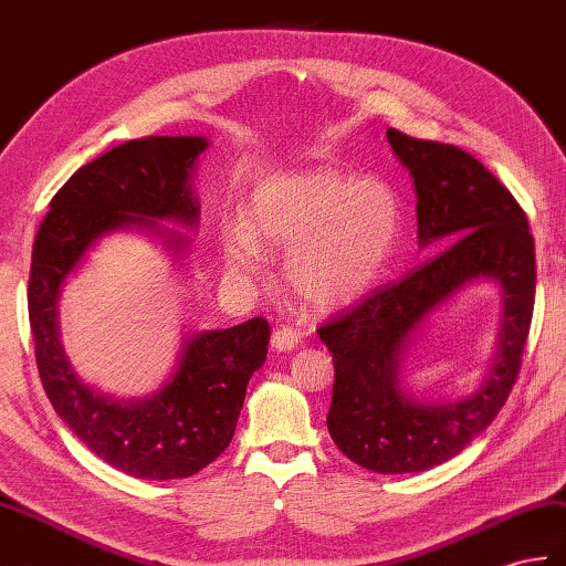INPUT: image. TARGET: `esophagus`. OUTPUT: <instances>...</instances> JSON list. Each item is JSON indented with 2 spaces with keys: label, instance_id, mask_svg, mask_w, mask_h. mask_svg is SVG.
Here are the masks:
<instances>
[{
  "label": "esophagus",
  "instance_id": "34e87169",
  "mask_svg": "<svg viewBox=\"0 0 566 566\" xmlns=\"http://www.w3.org/2000/svg\"><path fill=\"white\" fill-rule=\"evenodd\" d=\"M298 343H301V333L296 331V327H292V325L274 327V333H272V347L274 349L289 352V349H294Z\"/></svg>",
  "mask_w": 566,
  "mask_h": 566
}]
</instances>
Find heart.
<instances>
[{"label": "heart", "mask_w": 566, "mask_h": 566, "mask_svg": "<svg viewBox=\"0 0 566 566\" xmlns=\"http://www.w3.org/2000/svg\"><path fill=\"white\" fill-rule=\"evenodd\" d=\"M400 202L376 178L335 170L272 178L253 192L248 231L223 233V258L239 274L262 265L255 241L292 251L286 280L311 308H343L364 296L386 270L400 235Z\"/></svg>", "instance_id": "heart-1"}]
</instances>
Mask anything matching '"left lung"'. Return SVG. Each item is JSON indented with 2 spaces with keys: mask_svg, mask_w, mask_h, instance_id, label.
<instances>
[{
  "mask_svg": "<svg viewBox=\"0 0 566 566\" xmlns=\"http://www.w3.org/2000/svg\"><path fill=\"white\" fill-rule=\"evenodd\" d=\"M417 188L419 243L451 241L437 258L333 315L318 335L333 352L327 431L357 465L400 475L441 465L492 424L514 388L535 304V241L523 207L492 170L461 147L388 129ZM494 276L505 289L503 335L493 369L470 399L422 406L399 390L406 335L455 287Z\"/></svg>",
  "mask_w": 566,
  "mask_h": 566,
  "instance_id": "8db88e82",
  "label": "left lung"
}]
</instances>
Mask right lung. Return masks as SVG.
<instances>
[{
  "label": "right lung",
  "instance_id": "obj_1",
  "mask_svg": "<svg viewBox=\"0 0 566 566\" xmlns=\"http://www.w3.org/2000/svg\"><path fill=\"white\" fill-rule=\"evenodd\" d=\"M205 149L202 137H142L105 151L55 192L33 241L29 321L43 388L62 422L133 478H190L223 453L248 380L268 357L270 323L251 318L190 337L176 376L156 396L115 402L70 369L55 304L62 280L103 233L133 223L156 227L154 219H197L188 178Z\"/></svg>",
  "mask_w": 566,
  "mask_h": 566
}]
</instances>
